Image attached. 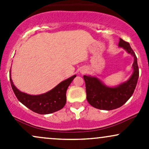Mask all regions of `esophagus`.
I'll return each instance as SVG.
<instances>
[{
    "instance_id": "obj_1",
    "label": "esophagus",
    "mask_w": 149,
    "mask_h": 149,
    "mask_svg": "<svg viewBox=\"0 0 149 149\" xmlns=\"http://www.w3.org/2000/svg\"><path fill=\"white\" fill-rule=\"evenodd\" d=\"M80 72H81V73H82V74H84V73L86 72V68H82Z\"/></svg>"
}]
</instances>
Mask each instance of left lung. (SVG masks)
I'll use <instances>...</instances> for the list:
<instances>
[{
	"label": "left lung",
	"instance_id": "obj_1",
	"mask_svg": "<svg viewBox=\"0 0 149 149\" xmlns=\"http://www.w3.org/2000/svg\"><path fill=\"white\" fill-rule=\"evenodd\" d=\"M118 47L123 48L134 57L132 64L133 72L126 81L116 86L110 87L106 86L96 77L90 75L84 76L87 101L91 105L97 109L112 110L120 107L130 98L137 86L139 78L137 56L130 47V44L121 38H120Z\"/></svg>",
	"mask_w": 149,
	"mask_h": 149
}]
</instances>
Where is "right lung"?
<instances>
[{"mask_svg": "<svg viewBox=\"0 0 149 149\" xmlns=\"http://www.w3.org/2000/svg\"><path fill=\"white\" fill-rule=\"evenodd\" d=\"M75 77L76 75H73L45 93L33 95L20 91L16 88L11 78V70L10 71V84L16 97L26 107L40 114H49L63 107L66 103L67 89Z\"/></svg>", "mask_w": 149, "mask_h": 149, "instance_id": "obj_1", "label": "right lung"}]
</instances>
